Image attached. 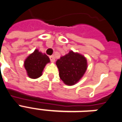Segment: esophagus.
<instances>
[{
    "instance_id": "1",
    "label": "esophagus",
    "mask_w": 122,
    "mask_h": 122,
    "mask_svg": "<svg viewBox=\"0 0 122 122\" xmlns=\"http://www.w3.org/2000/svg\"><path fill=\"white\" fill-rule=\"evenodd\" d=\"M50 60H51V61L52 62H54V61H55V57H54V56H50Z\"/></svg>"
}]
</instances>
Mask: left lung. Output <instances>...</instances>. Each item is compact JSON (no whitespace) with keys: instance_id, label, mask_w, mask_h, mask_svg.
<instances>
[{"instance_id":"8db88e82","label":"left lung","mask_w":122,"mask_h":122,"mask_svg":"<svg viewBox=\"0 0 122 122\" xmlns=\"http://www.w3.org/2000/svg\"><path fill=\"white\" fill-rule=\"evenodd\" d=\"M59 70V76L68 85L76 83L87 70V60L83 56L70 51L56 62Z\"/></svg>"}]
</instances>
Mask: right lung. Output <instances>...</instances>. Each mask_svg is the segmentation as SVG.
Wrapping results in <instances>:
<instances>
[{"mask_svg":"<svg viewBox=\"0 0 122 122\" xmlns=\"http://www.w3.org/2000/svg\"><path fill=\"white\" fill-rule=\"evenodd\" d=\"M50 62L49 56L36 49L27 58L24 62V67L28 76L32 79H37L42 76L45 66Z\"/></svg>","mask_w":122,"mask_h":122,"instance_id":"add662e5","label":"right lung"}]
</instances>
